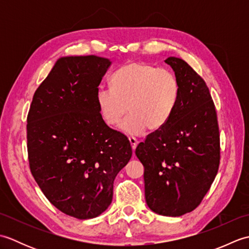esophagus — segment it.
I'll return each instance as SVG.
<instances>
[{"label":"esophagus","instance_id":"34e87169","mask_svg":"<svg viewBox=\"0 0 249 249\" xmlns=\"http://www.w3.org/2000/svg\"><path fill=\"white\" fill-rule=\"evenodd\" d=\"M128 140H129V142H130L131 149H133V151H135L137 145H138V140H137L136 138H134V137H129Z\"/></svg>","mask_w":249,"mask_h":249}]
</instances>
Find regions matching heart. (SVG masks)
<instances>
[{
	"mask_svg": "<svg viewBox=\"0 0 249 249\" xmlns=\"http://www.w3.org/2000/svg\"><path fill=\"white\" fill-rule=\"evenodd\" d=\"M111 88H100L96 103L100 116L109 126L120 124L122 133L141 136L146 129H161L176 110L178 83L171 71L144 62H128L116 71Z\"/></svg>",
	"mask_w": 249,
	"mask_h": 249,
	"instance_id": "obj_1",
	"label": "heart"
}]
</instances>
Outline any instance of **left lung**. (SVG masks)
I'll use <instances>...</instances> for the list:
<instances>
[{"label":"left lung","instance_id":"1","mask_svg":"<svg viewBox=\"0 0 249 249\" xmlns=\"http://www.w3.org/2000/svg\"><path fill=\"white\" fill-rule=\"evenodd\" d=\"M174 71L179 94L168 123L136 149L144 167L149 208L178 217L201 203L217 174L220 146L215 106L204 80L179 57L165 60Z\"/></svg>","mask_w":249,"mask_h":249}]
</instances>
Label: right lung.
I'll list each match as a JSON object with an SVG mask.
<instances>
[{
	"mask_svg": "<svg viewBox=\"0 0 249 249\" xmlns=\"http://www.w3.org/2000/svg\"><path fill=\"white\" fill-rule=\"evenodd\" d=\"M110 65L96 55L60 57L28 114L31 172L46 198L78 219L108 209L116 174L133 154L127 138L105 123L97 107L98 86Z\"/></svg>",
	"mask_w": 249,
	"mask_h": 249,
	"instance_id": "obj_1",
	"label": "right lung"
}]
</instances>
